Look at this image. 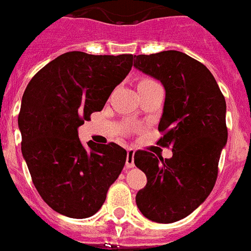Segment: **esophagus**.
<instances>
[{
    "label": "esophagus",
    "instance_id": "1",
    "mask_svg": "<svg viewBox=\"0 0 251 251\" xmlns=\"http://www.w3.org/2000/svg\"><path fill=\"white\" fill-rule=\"evenodd\" d=\"M134 150L129 148L127 150V156H126V168L127 169H131L134 168Z\"/></svg>",
    "mask_w": 251,
    "mask_h": 251
}]
</instances>
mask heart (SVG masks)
Returning a JSON list of instances; mask_svg holds the SVG:
<instances>
[{
  "label": "heart",
  "mask_w": 251,
  "mask_h": 251,
  "mask_svg": "<svg viewBox=\"0 0 251 251\" xmlns=\"http://www.w3.org/2000/svg\"><path fill=\"white\" fill-rule=\"evenodd\" d=\"M144 81H152V79H144Z\"/></svg>",
  "instance_id": "heart-1"
}]
</instances>
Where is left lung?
<instances>
[{
  "instance_id": "8db88e82",
  "label": "left lung",
  "mask_w": 251,
  "mask_h": 251,
  "mask_svg": "<svg viewBox=\"0 0 251 251\" xmlns=\"http://www.w3.org/2000/svg\"><path fill=\"white\" fill-rule=\"evenodd\" d=\"M134 67L161 81L164 112L157 144L170 147L172 158L136 151L134 162L147 176L136 206L157 223L188 217L207 199L217 182L221 152L227 143L226 99L211 72L184 52L168 50L135 55Z\"/></svg>"
}]
</instances>
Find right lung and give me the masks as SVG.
I'll return each mask as SVG.
<instances>
[{
    "label": "right lung",
    "instance_id": "obj_1",
    "mask_svg": "<svg viewBox=\"0 0 251 251\" xmlns=\"http://www.w3.org/2000/svg\"><path fill=\"white\" fill-rule=\"evenodd\" d=\"M132 67V55L69 51L40 69L22 99L18 125L32 182L56 213L89 218L104 203L126 152L116 143H87L78 127L105 101Z\"/></svg>",
    "mask_w": 251,
    "mask_h": 251
}]
</instances>
